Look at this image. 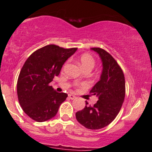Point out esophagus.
Instances as JSON below:
<instances>
[{
  "mask_svg": "<svg viewBox=\"0 0 152 152\" xmlns=\"http://www.w3.org/2000/svg\"><path fill=\"white\" fill-rule=\"evenodd\" d=\"M68 96H69V99H75V98H76L75 96L73 95V94H69Z\"/></svg>",
  "mask_w": 152,
  "mask_h": 152,
  "instance_id": "obj_1",
  "label": "esophagus"
}]
</instances>
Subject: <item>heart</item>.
<instances>
[{
  "mask_svg": "<svg viewBox=\"0 0 152 152\" xmlns=\"http://www.w3.org/2000/svg\"><path fill=\"white\" fill-rule=\"evenodd\" d=\"M80 61L85 69L87 68L92 69L95 65V60L92 57V55L89 53H84L82 55L80 58ZM76 85L78 86V84H76Z\"/></svg>",
  "mask_w": 152,
  "mask_h": 152,
  "instance_id": "1",
  "label": "heart"
}]
</instances>
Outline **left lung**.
<instances>
[{"mask_svg":"<svg viewBox=\"0 0 152 152\" xmlns=\"http://www.w3.org/2000/svg\"><path fill=\"white\" fill-rule=\"evenodd\" d=\"M102 62L100 80L90 93L98 97L93 106L86 105L76 112V119L90 129H99L109 125L118 115L125 97V79L120 66L110 53L100 48H92Z\"/></svg>","mask_w":152,"mask_h":152,"instance_id":"1","label":"left lung"}]
</instances>
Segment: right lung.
I'll return each instance as SVG.
<instances>
[{
  "label": "right lung",
  "mask_w": 152,
  "mask_h": 152,
  "mask_svg": "<svg viewBox=\"0 0 152 152\" xmlns=\"http://www.w3.org/2000/svg\"><path fill=\"white\" fill-rule=\"evenodd\" d=\"M77 49L48 45L27 59L18 79L17 94L23 110L32 119L45 122L58 113L67 94L56 92L49 84L59 75L63 64Z\"/></svg>",
  "instance_id": "add662e5"
}]
</instances>
